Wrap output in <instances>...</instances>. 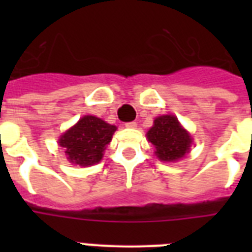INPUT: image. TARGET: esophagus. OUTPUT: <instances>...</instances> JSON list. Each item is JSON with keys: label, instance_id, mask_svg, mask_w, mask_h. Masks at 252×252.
Here are the masks:
<instances>
[{"label": "esophagus", "instance_id": "1", "mask_svg": "<svg viewBox=\"0 0 252 252\" xmlns=\"http://www.w3.org/2000/svg\"><path fill=\"white\" fill-rule=\"evenodd\" d=\"M126 128H136V126H137V123H136V122L126 123Z\"/></svg>", "mask_w": 252, "mask_h": 252}]
</instances>
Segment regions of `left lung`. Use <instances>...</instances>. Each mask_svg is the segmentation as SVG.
Listing matches in <instances>:
<instances>
[{
    "instance_id": "obj_1",
    "label": "left lung",
    "mask_w": 252,
    "mask_h": 252,
    "mask_svg": "<svg viewBox=\"0 0 252 252\" xmlns=\"http://www.w3.org/2000/svg\"><path fill=\"white\" fill-rule=\"evenodd\" d=\"M148 140L156 146V156L161 161H178L184 157L191 146V136L182 128L178 119L163 115L154 120L148 132Z\"/></svg>"
}]
</instances>
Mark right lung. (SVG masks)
<instances>
[{"mask_svg":"<svg viewBox=\"0 0 252 252\" xmlns=\"http://www.w3.org/2000/svg\"><path fill=\"white\" fill-rule=\"evenodd\" d=\"M116 126L95 116H84L76 126L60 138V146L72 163L90 166L103 157L107 144H110Z\"/></svg>","mask_w":252,"mask_h":252,"instance_id":"right-lung-1","label":"right lung"}]
</instances>
